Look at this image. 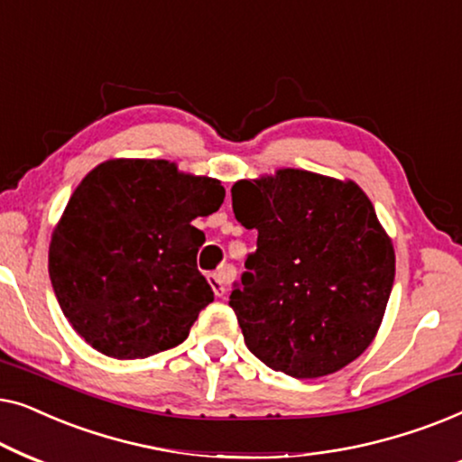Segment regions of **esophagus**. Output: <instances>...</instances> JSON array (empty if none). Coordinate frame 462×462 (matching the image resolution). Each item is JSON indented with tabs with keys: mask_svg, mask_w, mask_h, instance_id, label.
<instances>
[{
	"mask_svg": "<svg viewBox=\"0 0 462 462\" xmlns=\"http://www.w3.org/2000/svg\"><path fill=\"white\" fill-rule=\"evenodd\" d=\"M226 282H229V275L225 273V271H218V273H208V283H210L214 294L218 296H225L226 292Z\"/></svg>",
	"mask_w": 462,
	"mask_h": 462,
	"instance_id": "1",
	"label": "esophagus"
}]
</instances>
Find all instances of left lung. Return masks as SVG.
Masks as SVG:
<instances>
[{"instance_id":"obj_1","label":"left lung","mask_w":462,"mask_h":462,"mask_svg":"<svg viewBox=\"0 0 462 462\" xmlns=\"http://www.w3.org/2000/svg\"><path fill=\"white\" fill-rule=\"evenodd\" d=\"M233 212L256 250L233 283L248 349L294 378L332 374L374 338L395 280V252L356 182L307 170L239 180Z\"/></svg>"}]
</instances>
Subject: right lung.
Here are the masks:
<instances>
[{"label":"right lung","mask_w":462,"mask_h":462,"mask_svg":"<svg viewBox=\"0 0 462 462\" xmlns=\"http://www.w3.org/2000/svg\"><path fill=\"white\" fill-rule=\"evenodd\" d=\"M225 187L180 174L166 160H111L94 168L50 244V282L73 330L117 359H143L189 337L214 300L198 269L204 233Z\"/></svg>","instance_id":"right-lung-1"}]
</instances>
